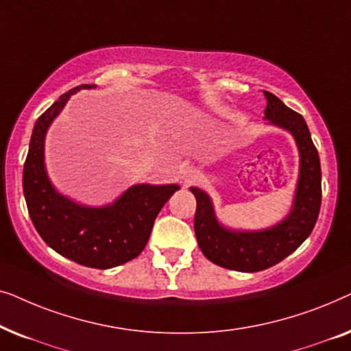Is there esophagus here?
Returning a JSON list of instances; mask_svg holds the SVG:
<instances>
[{"mask_svg":"<svg viewBox=\"0 0 351 351\" xmlns=\"http://www.w3.org/2000/svg\"><path fill=\"white\" fill-rule=\"evenodd\" d=\"M180 180L184 182L185 185L193 184V182L198 180V172H196L193 167H184V169L180 171Z\"/></svg>","mask_w":351,"mask_h":351,"instance_id":"1","label":"esophagus"}]
</instances>
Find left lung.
Listing matches in <instances>:
<instances>
[{
  "label": "left lung",
  "mask_w": 351,
  "mask_h": 351,
  "mask_svg": "<svg viewBox=\"0 0 351 351\" xmlns=\"http://www.w3.org/2000/svg\"><path fill=\"white\" fill-rule=\"evenodd\" d=\"M263 119L289 132L299 150V179L289 214L263 230H233L219 222L210 196L198 186H190L196 198L195 234L201 252L215 265L244 273L265 270L294 252L310 237L321 208L319 156L304 117L271 93L263 90Z\"/></svg>",
  "instance_id": "8db88e82"
}]
</instances>
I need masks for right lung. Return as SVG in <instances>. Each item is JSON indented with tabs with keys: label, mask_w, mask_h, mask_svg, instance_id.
<instances>
[{
	"label": "right lung",
	"mask_w": 351,
	"mask_h": 351,
	"mask_svg": "<svg viewBox=\"0 0 351 351\" xmlns=\"http://www.w3.org/2000/svg\"><path fill=\"white\" fill-rule=\"evenodd\" d=\"M94 88L95 84L76 86L38 118L23 165V196L32 222L47 246L80 265L105 270L143 251L156 215L180 186L137 184L105 206L80 204L56 190L45 162L47 129L71 95Z\"/></svg>",
	"instance_id": "obj_1"
}]
</instances>
